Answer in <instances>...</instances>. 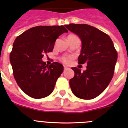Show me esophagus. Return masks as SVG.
<instances>
[{"label": "esophagus", "instance_id": "esophagus-1", "mask_svg": "<svg viewBox=\"0 0 128 128\" xmlns=\"http://www.w3.org/2000/svg\"><path fill=\"white\" fill-rule=\"evenodd\" d=\"M68 68H67V67H66V66H64V71H65V70H68Z\"/></svg>", "mask_w": 128, "mask_h": 128}]
</instances>
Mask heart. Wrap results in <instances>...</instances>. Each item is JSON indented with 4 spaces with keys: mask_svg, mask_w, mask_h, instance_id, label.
Returning <instances> with one entry per match:
<instances>
[{
    "mask_svg": "<svg viewBox=\"0 0 128 128\" xmlns=\"http://www.w3.org/2000/svg\"><path fill=\"white\" fill-rule=\"evenodd\" d=\"M72 59V56H62L60 60L63 63H64V64H68L70 63Z\"/></svg>",
    "mask_w": 128,
    "mask_h": 128,
    "instance_id": "1",
    "label": "heart"
}]
</instances>
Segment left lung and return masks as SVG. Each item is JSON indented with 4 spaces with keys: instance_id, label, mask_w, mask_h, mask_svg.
Here are the masks:
<instances>
[{
    "instance_id": "left-lung-1",
    "label": "left lung",
    "mask_w": 128,
    "mask_h": 128,
    "mask_svg": "<svg viewBox=\"0 0 128 128\" xmlns=\"http://www.w3.org/2000/svg\"><path fill=\"white\" fill-rule=\"evenodd\" d=\"M65 27L80 38L78 63L88 65L83 72L72 68L75 73L70 80L72 91L82 99L95 98L107 88L114 75L118 53L112 40L107 34L89 25L70 24Z\"/></svg>"
}]
</instances>
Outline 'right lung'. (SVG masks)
<instances>
[{"label": "right lung", "mask_w": 128, "mask_h": 128, "mask_svg": "<svg viewBox=\"0 0 128 128\" xmlns=\"http://www.w3.org/2000/svg\"><path fill=\"white\" fill-rule=\"evenodd\" d=\"M67 32L63 26H36L15 39L10 61L18 85L28 96L42 98L53 91L64 67L57 62L48 66L42 58L52 51L57 38Z\"/></svg>", "instance_id": "add662e5"}]
</instances>
